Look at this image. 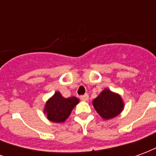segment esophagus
<instances>
[{"label": "esophagus", "mask_w": 156, "mask_h": 156, "mask_svg": "<svg viewBox=\"0 0 156 156\" xmlns=\"http://www.w3.org/2000/svg\"><path fill=\"white\" fill-rule=\"evenodd\" d=\"M80 99H81L82 101H87V100L88 99V94L82 95V96H80Z\"/></svg>", "instance_id": "esophagus-1"}]
</instances>
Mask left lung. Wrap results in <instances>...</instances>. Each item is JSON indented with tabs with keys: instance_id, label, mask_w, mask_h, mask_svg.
<instances>
[{
	"instance_id": "1",
	"label": "left lung",
	"mask_w": 156,
	"mask_h": 156,
	"mask_svg": "<svg viewBox=\"0 0 156 156\" xmlns=\"http://www.w3.org/2000/svg\"><path fill=\"white\" fill-rule=\"evenodd\" d=\"M93 105L98 114L105 119L116 117L124 108V103L119 94L105 88L94 99Z\"/></svg>"
}]
</instances>
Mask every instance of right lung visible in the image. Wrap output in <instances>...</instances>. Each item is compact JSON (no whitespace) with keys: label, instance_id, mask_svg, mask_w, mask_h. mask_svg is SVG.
Here are the masks:
<instances>
[{"label":"right lung","instance_id":"obj_1","mask_svg":"<svg viewBox=\"0 0 156 156\" xmlns=\"http://www.w3.org/2000/svg\"><path fill=\"white\" fill-rule=\"evenodd\" d=\"M78 102L79 99L76 97L63 98L59 92H56L46 103L44 112L50 121L62 123L68 119Z\"/></svg>","mask_w":156,"mask_h":156}]
</instances>
